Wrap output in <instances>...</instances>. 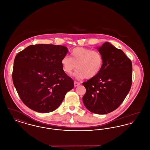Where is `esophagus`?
Wrapping results in <instances>:
<instances>
[{"label": "esophagus", "instance_id": "obj_1", "mask_svg": "<svg viewBox=\"0 0 150 150\" xmlns=\"http://www.w3.org/2000/svg\"><path fill=\"white\" fill-rule=\"evenodd\" d=\"M80 84V83L77 82V81H74V86H79Z\"/></svg>", "mask_w": 150, "mask_h": 150}]
</instances>
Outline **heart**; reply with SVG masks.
Segmentation results:
<instances>
[{"instance_id": "obj_1", "label": "heart", "mask_w": 150, "mask_h": 150, "mask_svg": "<svg viewBox=\"0 0 150 150\" xmlns=\"http://www.w3.org/2000/svg\"><path fill=\"white\" fill-rule=\"evenodd\" d=\"M61 63L66 74H71L76 67L77 70L75 72L76 77L89 79L97 76L100 71L103 64V57L98 50L76 47L71 50L70 57L64 56Z\"/></svg>"}]
</instances>
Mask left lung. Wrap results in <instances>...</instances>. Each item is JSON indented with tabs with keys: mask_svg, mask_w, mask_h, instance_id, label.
<instances>
[{
	"mask_svg": "<svg viewBox=\"0 0 150 150\" xmlns=\"http://www.w3.org/2000/svg\"><path fill=\"white\" fill-rule=\"evenodd\" d=\"M97 49L103 56V64L97 76L83 83L86 89L83 101L91 112L106 114L119 107L129 92L132 64L122 50L108 42Z\"/></svg>",
	"mask_w": 150,
	"mask_h": 150,
	"instance_id": "obj_1",
	"label": "left lung"
}]
</instances>
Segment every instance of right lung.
Instances as JSON below:
<instances>
[{"instance_id":"add662e5","label":"right lung","mask_w":150,"mask_h":150,"mask_svg":"<svg viewBox=\"0 0 150 150\" xmlns=\"http://www.w3.org/2000/svg\"><path fill=\"white\" fill-rule=\"evenodd\" d=\"M67 48L53 44L31 45L15 57L12 72L14 86L22 101L41 113L54 111L74 81L64 72L61 59Z\"/></svg>"}]
</instances>
